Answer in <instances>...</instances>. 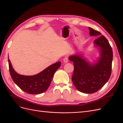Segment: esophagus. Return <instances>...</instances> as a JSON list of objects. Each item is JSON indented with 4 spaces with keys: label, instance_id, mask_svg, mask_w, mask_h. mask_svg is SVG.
I'll return each instance as SVG.
<instances>
[{
    "label": "esophagus",
    "instance_id": "1",
    "mask_svg": "<svg viewBox=\"0 0 123 123\" xmlns=\"http://www.w3.org/2000/svg\"><path fill=\"white\" fill-rule=\"evenodd\" d=\"M63 61H64V62L65 63L68 62V57H65L64 58V59H63Z\"/></svg>",
    "mask_w": 123,
    "mask_h": 123
}]
</instances>
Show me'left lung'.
Instances as JSON below:
<instances>
[{
  "instance_id": "obj_1",
  "label": "left lung",
  "mask_w": 123,
  "mask_h": 123,
  "mask_svg": "<svg viewBox=\"0 0 123 123\" xmlns=\"http://www.w3.org/2000/svg\"><path fill=\"white\" fill-rule=\"evenodd\" d=\"M89 34L98 36L94 44L98 47L100 56L98 61L91 64L81 54L69 56L74 64L72 80L76 88L85 93H93L101 89L109 80L112 70L113 52L108 41L101 33L89 27Z\"/></svg>"
}]
</instances>
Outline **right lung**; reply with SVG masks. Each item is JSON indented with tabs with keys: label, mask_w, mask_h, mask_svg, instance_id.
I'll use <instances>...</instances> for the list:
<instances>
[{
	"label": "right lung",
	"mask_w": 123,
	"mask_h": 123,
	"mask_svg": "<svg viewBox=\"0 0 123 123\" xmlns=\"http://www.w3.org/2000/svg\"><path fill=\"white\" fill-rule=\"evenodd\" d=\"M8 62L10 75L14 82L22 90L32 94H40L46 91L49 87L56 71L61 65V62H58L36 75L26 76L19 74L14 70L9 59Z\"/></svg>",
	"instance_id": "add662e5"
}]
</instances>
